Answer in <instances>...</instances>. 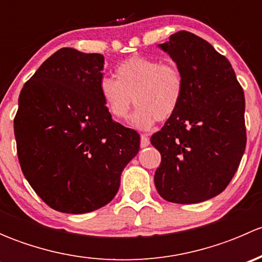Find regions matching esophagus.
<instances>
[{
	"mask_svg": "<svg viewBox=\"0 0 262 262\" xmlns=\"http://www.w3.org/2000/svg\"><path fill=\"white\" fill-rule=\"evenodd\" d=\"M149 138L146 136V134H142L141 136V148H146L149 146Z\"/></svg>",
	"mask_w": 262,
	"mask_h": 262,
	"instance_id": "obj_1",
	"label": "esophagus"
}]
</instances>
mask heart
<instances>
[{
	"label": "heart",
	"mask_w": 262,
	"mask_h": 262,
	"mask_svg": "<svg viewBox=\"0 0 262 262\" xmlns=\"http://www.w3.org/2000/svg\"><path fill=\"white\" fill-rule=\"evenodd\" d=\"M115 77L99 83L100 96L107 112L118 120L137 109L130 119L134 128L148 130L157 120H166L179 109L184 96V76L173 63L133 55L115 68Z\"/></svg>",
	"instance_id": "obj_1"
}]
</instances>
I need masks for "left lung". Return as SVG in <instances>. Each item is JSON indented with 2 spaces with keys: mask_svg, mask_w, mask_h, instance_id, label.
<instances>
[{
  "mask_svg": "<svg viewBox=\"0 0 262 262\" xmlns=\"http://www.w3.org/2000/svg\"><path fill=\"white\" fill-rule=\"evenodd\" d=\"M181 70L184 96L150 143L161 153L155 185L165 200L196 204L221 194L246 148L245 94L231 63L212 44L178 31L160 44Z\"/></svg>",
  "mask_w": 262,
  "mask_h": 262,
  "instance_id": "left-lung-1",
  "label": "left lung"
}]
</instances>
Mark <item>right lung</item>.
Wrapping results in <instances>:
<instances>
[{
    "label": "right lung",
    "instance_id": "right-lung-1",
    "mask_svg": "<svg viewBox=\"0 0 262 262\" xmlns=\"http://www.w3.org/2000/svg\"><path fill=\"white\" fill-rule=\"evenodd\" d=\"M104 55L62 48L18 96L17 156L34 191L54 210L94 212L112 202L139 134L112 119L99 91Z\"/></svg>",
    "mask_w": 262,
    "mask_h": 262
}]
</instances>
